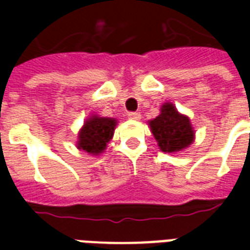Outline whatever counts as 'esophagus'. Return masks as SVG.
<instances>
[{"mask_svg":"<svg viewBox=\"0 0 250 250\" xmlns=\"http://www.w3.org/2000/svg\"><path fill=\"white\" fill-rule=\"evenodd\" d=\"M142 118L141 112H128V119L139 120Z\"/></svg>","mask_w":250,"mask_h":250,"instance_id":"obj_1","label":"esophagus"}]
</instances>
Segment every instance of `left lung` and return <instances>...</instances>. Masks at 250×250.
Here are the masks:
<instances>
[{
	"mask_svg": "<svg viewBox=\"0 0 250 250\" xmlns=\"http://www.w3.org/2000/svg\"><path fill=\"white\" fill-rule=\"evenodd\" d=\"M152 135L163 152H178L188 147L194 141V130L186 115L179 114L175 105L165 103L161 114L148 122Z\"/></svg>",
	"mask_w": 250,
	"mask_h": 250,
	"instance_id": "left-lung-1",
	"label": "left lung"
}]
</instances>
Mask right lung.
Instances as JSON below:
<instances>
[{
	"mask_svg": "<svg viewBox=\"0 0 250 250\" xmlns=\"http://www.w3.org/2000/svg\"><path fill=\"white\" fill-rule=\"evenodd\" d=\"M116 119L114 118H102L98 115H91L85 122L82 130L79 131L77 148L84 150L88 154L99 155L105 150L112 136H114Z\"/></svg>",
	"mask_w": 250,
	"mask_h": 250,
	"instance_id": "obj_1",
	"label": "right lung"
}]
</instances>
